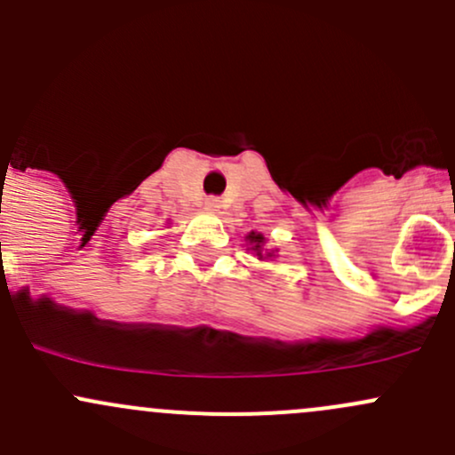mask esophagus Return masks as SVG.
Segmentation results:
<instances>
[{
  "label": "esophagus",
  "instance_id": "1",
  "mask_svg": "<svg viewBox=\"0 0 455 455\" xmlns=\"http://www.w3.org/2000/svg\"><path fill=\"white\" fill-rule=\"evenodd\" d=\"M220 200L218 198H206V202H204V209L206 211H220Z\"/></svg>",
  "mask_w": 455,
  "mask_h": 455
}]
</instances>
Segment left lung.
<instances>
[{"instance_id":"1","label":"left lung","mask_w":455,"mask_h":455,"mask_svg":"<svg viewBox=\"0 0 455 455\" xmlns=\"http://www.w3.org/2000/svg\"><path fill=\"white\" fill-rule=\"evenodd\" d=\"M246 240V244H249V251H253V255L257 257V259H270V257H277L275 253H277V251H270V249H264L266 246V237L261 235V233H257V231H251L249 235L244 237Z\"/></svg>"}]
</instances>
